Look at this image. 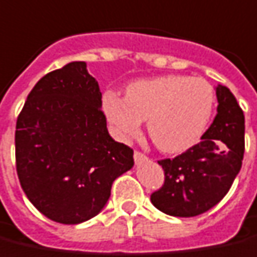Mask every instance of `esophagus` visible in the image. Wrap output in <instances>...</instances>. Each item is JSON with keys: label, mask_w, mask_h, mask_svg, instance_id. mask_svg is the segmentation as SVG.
I'll return each instance as SVG.
<instances>
[{"label": "esophagus", "mask_w": 257, "mask_h": 257, "mask_svg": "<svg viewBox=\"0 0 257 257\" xmlns=\"http://www.w3.org/2000/svg\"><path fill=\"white\" fill-rule=\"evenodd\" d=\"M134 159H135V163H136V164H139V163H142V161L147 160V157L145 156V154L142 153V152L136 150V152H135V154H134Z\"/></svg>", "instance_id": "1"}]
</instances>
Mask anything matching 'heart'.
Listing matches in <instances>:
<instances>
[{
	"label": "heart",
	"mask_w": 257,
	"mask_h": 257,
	"mask_svg": "<svg viewBox=\"0 0 257 257\" xmlns=\"http://www.w3.org/2000/svg\"><path fill=\"white\" fill-rule=\"evenodd\" d=\"M104 112L123 139L134 138L147 121L152 141L166 153H181L203 135L214 107V91L202 78L164 75L126 87L125 100L105 93Z\"/></svg>",
	"instance_id": "obj_1"
}]
</instances>
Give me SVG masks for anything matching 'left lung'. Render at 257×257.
Returning a JSON list of instances; mask_svg holds the SVG:
<instances>
[{
  "label": "left lung",
  "mask_w": 257,
  "mask_h": 257,
  "mask_svg": "<svg viewBox=\"0 0 257 257\" xmlns=\"http://www.w3.org/2000/svg\"><path fill=\"white\" fill-rule=\"evenodd\" d=\"M217 115L202 141L174 159L160 160L164 185L152 203L174 217H195L214 207L228 193L242 167L245 116L228 87H216Z\"/></svg>",
  "instance_id": "left-lung-1"
}]
</instances>
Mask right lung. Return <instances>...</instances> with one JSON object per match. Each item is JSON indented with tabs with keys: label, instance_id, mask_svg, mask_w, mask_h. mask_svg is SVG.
I'll list each match as a JSON object with an SVG mask.
<instances>
[{
	"label": "right lung",
	"instance_id": "add662e5",
	"mask_svg": "<svg viewBox=\"0 0 257 257\" xmlns=\"http://www.w3.org/2000/svg\"><path fill=\"white\" fill-rule=\"evenodd\" d=\"M100 107L97 80L76 61L44 75L18 116V178L36 209L55 222L97 216L112 182L134 167V150L111 138Z\"/></svg>",
	"mask_w": 257,
	"mask_h": 257
}]
</instances>
